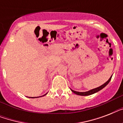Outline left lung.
<instances>
[{
	"instance_id": "left-lung-1",
	"label": "left lung",
	"mask_w": 123,
	"mask_h": 123,
	"mask_svg": "<svg viewBox=\"0 0 123 123\" xmlns=\"http://www.w3.org/2000/svg\"><path fill=\"white\" fill-rule=\"evenodd\" d=\"M112 77H110V79L108 80L107 82H106L105 84H103V85H101V86H99L98 87H96L95 89H91L89 91H86V92H77V91H73V90L71 89V91L74 92L75 94H77V95H80V96H88V95H91V94H92L94 93H96V92H97L99 91L100 90H101L102 89L105 87V86H107V84H109V82L111 81V79H112Z\"/></svg>"
}]
</instances>
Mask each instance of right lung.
Returning <instances> with one entry per match:
<instances>
[{"label": "right lung", "mask_w": 123, "mask_h": 123, "mask_svg": "<svg viewBox=\"0 0 123 123\" xmlns=\"http://www.w3.org/2000/svg\"><path fill=\"white\" fill-rule=\"evenodd\" d=\"M46 94H44V95H46ZM44 95H43V96H44Z\"/></svg>", "instance_id": "obj_1"}]
</instances>
